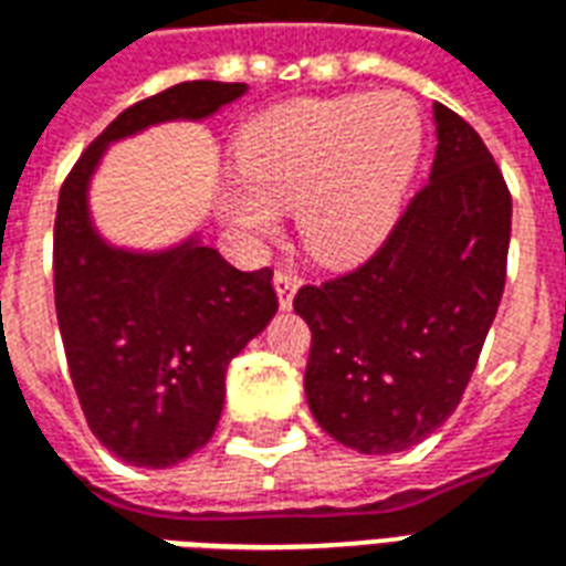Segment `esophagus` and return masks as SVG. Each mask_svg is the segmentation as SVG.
Returning a JSON list of instances; mask_svg holds the SVG:
<instances>
[{"label": "esophagus", "mask_w": 566, "mask_h": 566, "mask_svg": "<svg viewBox=\"0 0 566 566\" xmlns=\"http://www.w3.org/2000/svg\"><path fill=\"white\" fill-rule=\"evenodd\" d=\"M300 275L291 270L275 272V294H279V306L291 308L294 306V294L300 291Z\"/></svg>", "instance_id": "1"}]
</instances>
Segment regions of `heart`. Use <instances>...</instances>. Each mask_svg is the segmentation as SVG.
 <instances>
[{
    "mask_svg": "<svg viewBox=\"0 0 566 566\" xmlns=\"http://www.w3.org/2000/svg\"><path fill=\"white\" fill-rule=\"evenodd\" d=\"M421 154V117L403 93L296 99L254 117L235 139L242 181L218 190L239 233L270 239L296 209L306 248L324 263H357L391 235Z\"/></svg>",
    "mask_w": 566,
    "mask_h": 566,
    "instance_id": "heart-1",
    "label": "heart"
}]
</instances>
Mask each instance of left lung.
Instances as JSON below:
<instances>
[{
  "mask_svg": "<svg viewBox=\"0 0 566 566\" xmlns=\"http://www.w3.org/2000/svg\"><path fill=\"white\" fill-rule=\"evenodd\" d=\"M437 157L385 245L348 275L300 287L312 331L306 400L336 442L406 451L446 424L497 315L512 197L485 142L433 103Z\"/></svg>",
  "mask_w": 566,
  "mask_h": 566,
  "instance_id": "obj_1",
  "label": "left lung"
}]
</instances>
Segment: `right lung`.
Listing matches in <instances>:
<instances>
[{
    "label": "right lung",
    "instance_id": "1",
    "mask_svg": "<svg viewBox=\"0 0 566 566\" xmlns=\"http://www.w3.org/2000/svg\"><path fill=\"white\" fill-rule=\"evenodd\" d=\"M248 84L185 81L117 115L60 190L54 300L69 373L93 437L120 461L163 470L214 433L227 367L275 315L272 272L230 266L199 233L163 251L112 245L91 214L108 145L169 120H206Z\"/></svg>",
    "mask_w": 566,
    "mask_h": 566
}]
</instances>
